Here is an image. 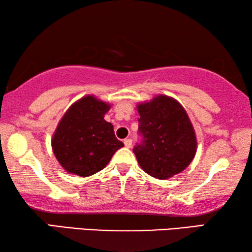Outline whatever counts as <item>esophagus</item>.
Returning a JSON list of instances; mask_svg holds the SVG:
<instances>
[{"instance_id": "esophagus-1", "label": "esophagus", "mask_w": 252, "mask_h": 252, "mask_svg": "<svg viewBox=\"0 0 252 252\" xmlns=\"http://www.w3.org/2000/svg\"><path fill=\"white\" fill-rule=\"evenodd\" d=\"M131 139L130 138H126V139H124V145H125L127 148H129L130 146H131Z\"/></svg>"}]
</instances>
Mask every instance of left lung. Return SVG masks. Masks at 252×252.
I'll list each match as a JSON object with an SVG mask.
<instances>
[{"mask_svg": "<svg viewBox=\"0 0 252 252\" xmlns=\"http://www.w3.org/2000/svg\"><path fill=\"white\" fill-rule=\"evenodd\" d=\"M139 141L134 154L147 174L164 180L189 166L196 152V138L187 111L175 99L158 96L138 105Z\"/></svg>", "mask_w": 252, "mask_h": 252, "instance_id": "1", "label": "left lung"}]
</instances>
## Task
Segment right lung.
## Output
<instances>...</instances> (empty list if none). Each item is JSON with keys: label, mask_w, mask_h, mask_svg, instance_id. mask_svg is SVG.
Listing matches in <instances>:
<instances>
[{"label": "right lung", "mask_w": 252, "mask_h": 252, "mask_svg": "<svg viewBox=\"0 0 252 252\" xmlns=\"http://www.w3.org/2000/svg\"><path fill=\"white\" fill-rule=\"evenodd\" d=\"M109 105L93 96L81 98L63 115L52 137V150L65 171L89 176L101 171L124 146L104 119Z\"/></svg>", "instance_id": "add662e5"}]
</instances>
